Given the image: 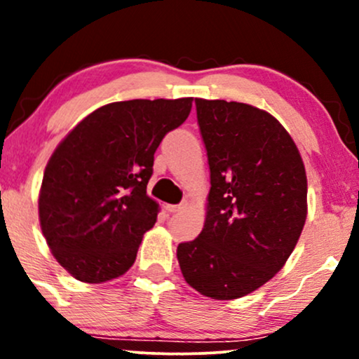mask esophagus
Segmentation results:
<instances>
[{"mask_svg":"<svg viewBox=\"0 0 359 359\" xmlns=\"http://www.w3.org/2000/svg\"><path fill=\"white\" fill-rule=\"evenodd\" d=\"M165 209H167V212L175 214V212H179L180 209H182V204H168Z\"/></svg>","mask_w":359,"mask_h":359,"instance_id":"esophagus-1","label":"esophagus"}]
</instances>
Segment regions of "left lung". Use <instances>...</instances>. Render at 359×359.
I'll list each match as a JSON object with an SVG mask.
<instances>
[{
  "mask_svg": "<svg viewBox=\"0 0 359 359\" xmlns=\"http://www.w3.org/2000/svg\"><path fill=\"white\" fill-rule=\"evenodd\" d=\"M211 191L204 228L177 248L185 282L216 300L248 295L285 265L307 217V177L287 130L245 102L196 100Z\"/></svg>",
  "mask_w": 359,
  "mask_h": 359,
  "instance_id": "1",
  "label": "left lung"
}]
</instances>
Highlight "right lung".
<instances>
[{
    "mask_svg": "<svg viewBox=\"0 0 359 359\" xmlns=\"http://www.w3.org/2000/svg\"><path fill=\"white\" fill-rule=\"evenodd\" d=\"M192 97L111 102L90 113L45 167L39 216L53 257L74 278L126 273L158 214L147 196L154 155L187 119Z\"/></svg>",
    "mask_w": 359,
    "mask_h": 359,
    "instance_id": "right-lung-1",
    "label": "right lung"
}]
</instances>
